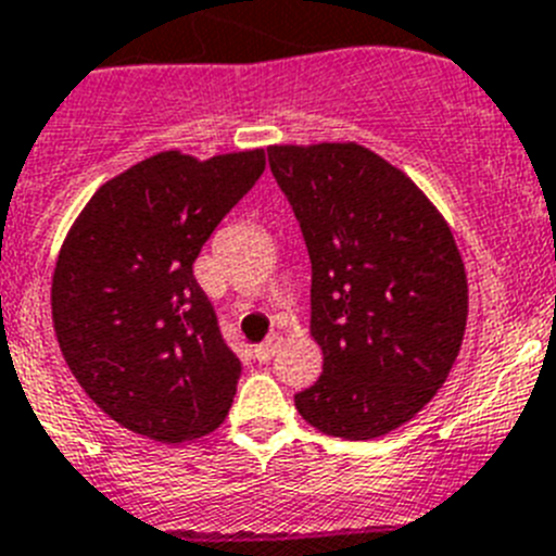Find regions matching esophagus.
<instances>
[{
  "mask_svg": "<svg viewBox=\"0 0 556 556\" xmlns=\"http://www.w3.org/2000/svg\"><path fill=\"white\" fill-rule=\"evenodd\" d=\"M279 346H282V338H279V334H271V338H266V343H260V346L254 349V357H257V363H268V359L279 352Z\"/></svg>",
  "mask_w": 556,
  "mask_h": 556,
  "instance_id": "esophagus-1",
  "label": "esophagus"
}]
</instances>
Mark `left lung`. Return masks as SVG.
I'll list each match as a JSON object with an SVG mask.
<instances>
[{
    "label": "left lung",
    "mask_w": 556,
    "mask_h": 556,
    "mask_svg": "<svg viewBox=\"0 0 556 556\" xmlns=\"http://www.w3.org/2000/svg\"><path fill=\"white\" fill-rule=\"evenodd\" d=\"M307 243L309 332L324 352L299 415L343 440L382 438L446 382L468 315L452 229L388 160L357 143L271 147Z\"/></svg>",
    "instance_id": "1"
}]
</instances>
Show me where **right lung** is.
Here are the masks:
<instances>
[{"label":"right lung","instance_id":"add662e5","mask_svg":"<svg viewBox=\"0 0 556 556\" xmlns=\"http://www.w3.org/2000/svg\"><path fill=\"white\" fill-rule=\"evenodd\" d=\"M263 168V149L160 152L104 182L66 235L54 334L85 393L122 427L182 443L227 418L241 359L193 263Z\"/></svg>","mask_w":556,"mask_h":556}]
</instances>
